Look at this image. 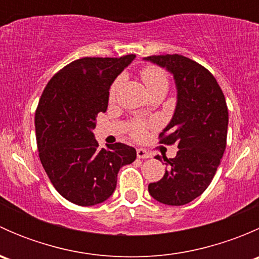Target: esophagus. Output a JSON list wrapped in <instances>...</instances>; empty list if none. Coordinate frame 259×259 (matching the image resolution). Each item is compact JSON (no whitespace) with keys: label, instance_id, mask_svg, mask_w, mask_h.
I'll return each mask as SVG.
<instances>
[{"label":"esophagus","instance_id":"34e87169","mask_svg":"<svg viewBox=\"0 0 259 259\" xmlns=\"http://www.w3.org/2000/svg\"><path fill=\"white\" fill-rule=\"evenodd\" d=\"M137 155L139 159H148V158H151V154L148 153V151L145 150V149H138L137 150Z\"/></svg>","mask_w":259,"mask_h":259}]
</instances>
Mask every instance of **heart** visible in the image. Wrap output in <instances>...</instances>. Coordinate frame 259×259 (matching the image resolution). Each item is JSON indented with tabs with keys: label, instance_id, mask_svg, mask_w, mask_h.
<instances>
[{
	"label": "heart",
	"instance_id": "b5f03b06",
	"mask_svg": "<svg viewBox=\"0 0 259 259\" xmlns=\"http://www.w3.org/2000/svg\"><path fill=\"white\" fill-rule=\"evenodd\" d=\"M140 76L143 81L145 82L146 88L150 93H154L156 90H166L169 86V75L163 67L155 66V65H149V66L143 67L140 71ZM120 77H117L111 85L110 90H109V98L113 100L116 94L117 88L120 85ZM146 125L143 121H134L132 124V135L137 139H140L145 135Z\"/></svg>",
	"mask_w": 259,
	"mask_h": 259
}]
</instances>
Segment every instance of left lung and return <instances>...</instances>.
Returning a JSON list of instances; mask_svg holds the SVG:
<instances>
[{
  "instance_id": "obj_1",
  "label": "left lung",
  "mask_w": 259,
  "mask_h": 259,
  "mask_svg": "<svg viewBox=\"0 0 259 259\" xmlns=\"http://www.w3.org/2000/svg\"><path fill=\"white\" fill-rule=\"evenodd\" d=\"M145 60L173 74L178 93L176 111L159 143L177 144L179 150L176 158L163 156L168 170L148 190L163 204L184 205L207 189L221 164L228 130L226 98L215 77L188 57L154 55Z\"/></svg>"
}]
</instances>
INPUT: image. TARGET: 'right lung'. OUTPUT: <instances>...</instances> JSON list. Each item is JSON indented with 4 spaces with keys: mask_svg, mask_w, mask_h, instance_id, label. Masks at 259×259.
Masks as SVG:
<instances>
[{
    "mask_svg": "<svg viewBox=\"0 0 259 259\" xmlns=\"http://www.w3.org/2000/svg\"><path fill=\"white\" fill-rule=\"evenodd\" d=\"M135 59L82 57L49 81L35 113L41 164L55 189L69 202L89 207L103 203L116 188L120 168L137 150L122 143L99 148L93 130L105 113L111 83Z\"/></svg>",
    "mask_w": 259,
    "mask_h": 259,
    "instance_id": "right-lung-1",
    "label": "right lung"
}]
</instances>
